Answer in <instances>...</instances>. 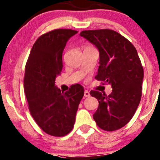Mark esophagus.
<instances>
[{
	"instance_id": "34e87169",
	"label": "esophagus",
	"mask_w": 160,
	"mask_h": 160,
	"mask_svg": "<svg viewBox=\"0 0 160 160\" xmlns=\"http://www.w3.org/2000/svg\"><path fill=\"white\" fill-rule=\"evenodd\" d=\"M90 92H88V90H85L84 91V97H90Z\"/></svg>"
}]
</instances>
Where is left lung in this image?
<instances>
[{
	"mask_svg": "<svg viewBox=\"0 0 160 160\" xmlns=\"http://www.w3.org/2000/svg\"><path fill=\"white\" fill-rule=\"evenodd\" d=\"M80 36L99 51L100 65L95 78L111 84L112 88L109 95L90 91L99 103L93 118L103 130L119 129L133 117L142 95L144 72L137 50L127 39L113 30H85Z\"/></svg>",
	"mask_w": 160,
	"mask_h": 160,
	"instance_id": "obj_1",
	"label": "left lung"
}]
</instances>
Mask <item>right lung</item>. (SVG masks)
Segmentation results:
<instances>
[{"label":"right lung","instance_id":"obj_1","mask_svg":"<svg viewBox=\"0 0 160 160\" xmlns=\"http://www.w3.org/2000/svg\"><path fill=\"white\" fill-rule=\"evenodd\" d=\"M78 32L56 29L42 34L33 45L27 60L24 91L30 113L39 127L51 136L63 137L73 128L84 88L75 84L66 92L55 85L62 69L66 43Z\"/></svg>","mask_w":160,"mask_h":160}]
</instances>
